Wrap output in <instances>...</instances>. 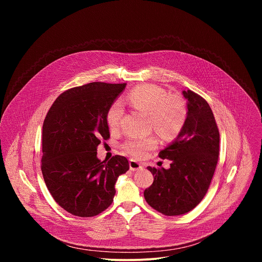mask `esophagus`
<instances>
[{
  "label": "esophagus",
  "mask_w": 262,
  "mask_h": 262,
  "mask_svg": "<svg viewBox=\"0 0 262 262\" xmlns=\"http://www.w3.org/2000/svg\"><path fill=\"white\" fill-rule=\"evenodd\" d=\"M129 169L132 171H138V170L143 169V166L139 162H137L135 160H130L129 161Z\"/></svg>",
  "instance_id": "1"
}]
</instances>
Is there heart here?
<instances>
[{
	"label": "heart",
	"instance_id": "obj_1",
	"mask_svg": "<svg viewBox=\"0 0 262 262\" xmlns=\"http://www.w3.org/2000/svg\"><path fill=\"white\" fill-rule=\"evenodd\" d=\"M133 108L149 114L151 125L163 138H173L182 128L186 108L181 98L170 96L167 91L154 84H145L134 88L124 98ZM123 115L122 102L117 100L112 104L106 113V122L111 128L118 127ZM158 139L149 137H130L124 144L125 151L136 158L144 157L149 150L157 148Z\"/></svg>",
	"mask_w": 262,
	"mask_h": 262
}]
</instances>
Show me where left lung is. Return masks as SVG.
I'll return each instance as SVG.
<instances>
[{"instance_id":"obj_1","label":"left lung","mask_w":262,"mask_h":262,"mask_svg":"<svg viewBox=\"0 0 262 262\" xmlns=\"http://www.w3.org/2000/svg\"><path fill=\"white\" fill-rule=\"evenodd\" d=\"M182 94L188 100L184 124L159 155L171 161L170 168H147L154 183L144 191L145 200L166 215L186 213L201 202L219 158L220 134L209 104L191 90Z\"/></svg>"}]
</instances>
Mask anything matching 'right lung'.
Returning <instances> with one entry per match:
<instances>
[{
    "label": "right lung",
    "mask_w": 262,
    "mask_h": 262,
    "mask_svg": "<svg viewBox=\"0 0 262 262\" xmlns=\"http://www.w3.org/2000/svg\"><path fill=\"white\" fill-rule=\"evenodd\" d=\"M126 84L100 82L63 92L53 103L42 126L41 171L55 201L78 216L97 215L116 194L115 183L128 161L97 158L100 140L110 138L106 113Z\"/></svg>",
    "instance_id": "add662e5"
}]
</instances>
